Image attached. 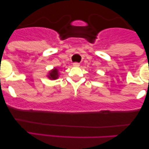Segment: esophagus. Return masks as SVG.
I'll list each match as a JSON object with an SVG mask.
<instances>
[{
  "label": "esophagus",
  "instance_id": "obj_1",
  "mask_svg": "<svg viewBox=\"0 0 149 149\" xmlns=\"http://www.w3.org/2000/svg\"><path fill=\"white\" fill-rule=\"evenodd\" d=\"M73 66H75V67H78V66H80V64L78 62H74L73 64Z\"/></svg>",
  "mask_w": 149,
  "mask_h": 149
}]
</instances>
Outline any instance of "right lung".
Instances as JSON below:
<instances>
[{
	"instance_id": "add662e5",
	"label": "right lung",
	"mask_w": 149,
	"mask_h": 149,
	"mask_svg": "<svg viewBox=\"0 0 149 149\" xmlns=\"http://www.w3.org/2000/svg\"><path fill=\"white\" fill-rule=\"evenodd\" d=\"M47 77L51 80H56L59 77V73H58V69L57 68H54V69L51 70L49 72V74Z\"/></svg>"
}]
</instances>
